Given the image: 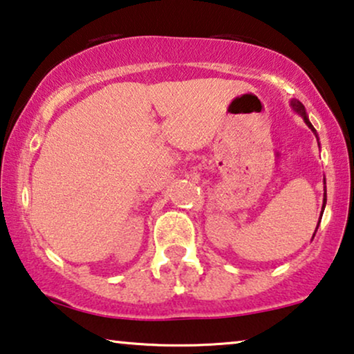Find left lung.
<instances>
[{
    "instance_id": "left-lung-1",
    "label": "left lung",
    "mask_w": 354,
    "mask_h": 354,
    "mask_svg": "<svg viewBox=\"0 0 354 354\" xmlns=\"http://www.w3.org/2000/svg\"><path fill=\"white\" fill-rule=\"evenodd\" d=\"M291 106H293V110L298 113V115H301L303 116V120H304V122L306 124L309 126L310 128V131H313V133L315 134V138H317V133H315V129H314V126L310 124V121H309V118H308V115H306V108H304V105L301 102H298V100H291ZM324 185H325V178H324ZM325 204H327V189H325V186H324V204H322V214H324V209H325ZM322 214H320V218H322ZM320 218H319V223H320ZM319 226V225H317ZM315 232H317V228H315ZM315 234V233H314Z\"/></svg>"
}]
</instances>
